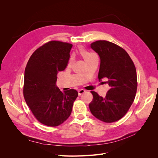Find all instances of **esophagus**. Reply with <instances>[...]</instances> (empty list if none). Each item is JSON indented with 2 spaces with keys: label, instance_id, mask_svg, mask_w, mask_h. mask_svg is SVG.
<instances>
[{
  "label": "esophagus",
  "instance_id": "34e87169",
  "mask_svg": "<svg viewBox=\"0 0 158 158\" xmlns=\"http://www.w3.org/2000/svg\"><path fill=\"white\" fill-rule=\"evenodd\" d=\"M85 92V90H84L83 89H80L78 90V95H82Z\"/></svg>",
  "mask_w": 158,
  "mask_h": 158
}]
</instances>
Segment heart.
I'll return each mask as SVG.
<instances>
[{
    "mask_svg": "<svg viewBox=\"0 0 158 158\" xmlns=\"http://www.w3.org/2000/svg\"><path fill=\"white\" fill-rule=\"evenodd\" d=\"M78 51L80 52V54L82 56L84 59L85 60V62H86L87 63H89V62L92 60L95 56L97 55L96 54L94 53V52L86 50L85 48H84L83 47H80L78 49ZM72 63H73V58L70 57L69 60L68 65L70 66L72 64Z\"/></svg>",
    "mask_w": 158,
    "mask_h": 158,
    "instance_id": "obj_1",
    "label": "heart"
}]
</instances>
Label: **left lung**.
Wrapping results in <instances>:
<instances>
[{"instance_id":"1","label":"left lung","mask_w":158,"mask_h":158,"mask_svg":"<svg viewBox=\"0 0 158 158\" xmlns=\"http://www.w3.org/2000/svg\"><path fill=\"white\" fill-rule=\"evenodd\" d=\"M91 47L100 57L98 78H108L104 82L110 89L104 98L91 92L93 99L89 110L100 121L115 122L125 115L135 100L138 85L135 66L127 52L113 43L96 41Z\"/></svg>"}]
</instances>
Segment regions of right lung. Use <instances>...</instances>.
Wrapping results in <instances>:
<instances>
[{
    "mask_svg": "<svg viewBox=\"0 0 158 158\" xmlns=\"http://www.w3.org/2000/svg\"><path fill=\"white\" fill-rule=\"evenodd\" d=\"M72 47L69 43L50 41L33 52L27 63L23 97L35 118L44 125L63 123L78 95L74 89L63 92L56 85L57 73L67 66Z\"/></svg>",
    "mask_w": 158,
    "mask_h": 158,
    "instance_id": "right-lung-1",
    "label": "right lung"
}]
</instances>
